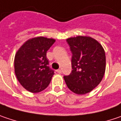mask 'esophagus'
Masks as SVG:
<instances>
[{"label":"esophagus","instance_id":"obj_1","mask_svg":"<svg viewBox=\"0 0 121 121\" xmlns=\"http://www.w3.org/2000/svg\"><path fill=\"white\" fill-rule=\"evenodd\" d=\"M57 73H59V74H60V73H61V69H58V70H57Z\"/></svg>","mask_w":121,"mask_h":121}]
</instances>
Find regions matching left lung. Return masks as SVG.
Wrapping results in <instances>:
<instances>
[{"label": "left lung", "instance_id": "8db88e82", "mask_svg": "<svg viewBox=\"0 0 121 121\" xmlns=\"http://www.w3.org/2000/svg\"><path fill=\"white\" fill-rule=\"evenodd\" d=\"M72 57V72L64 76L68 88L77 95L91 92L102 81L105 72V53L95 39L78 35L66 39Z\"/></svg>", "mask_w": 121, "mask_h": 121}]
</instances>
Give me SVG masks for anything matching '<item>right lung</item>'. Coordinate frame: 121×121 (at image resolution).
Segmentation results:
<instances>
[{"label":"right lung","mask_w":121,"mask_h":121,"mask_svg":"<svg viewBox=\"0 0 121 121\" xmlns=\"http://www.w3.org/2000/svg\"><path fill=\"white\" fill-rule=\"evenodd\" d=\"M55 42L39 36L28 39L20 47L14 58L15 74L21 86L32 93L48 87L54 71L48 66L46 52Z\"/></svg>","instance_id":"obj_1"}]
</instances>
